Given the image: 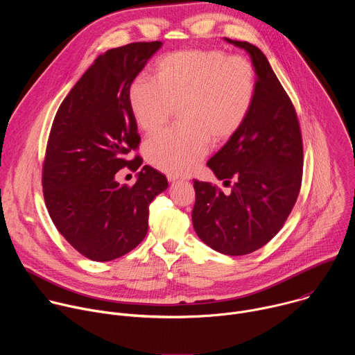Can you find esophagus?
Wrapping results in <instances>:
<instances>
[{"label": "esophagus", "mask_w": 355, "mask_h": 355, "mask_svg": "<svg viewBox=\"0 0 355 355\" xmlns=\"http://www.w3.org/2000/svg\"><path fill=\"white\" fill-rule=\"evenodd\" d=\"M167 178H168V181H170V182H178V181H182V180H180V178H178V177H175V175H168Z\"/></svg>", "instance_id": "obj_1"}]
</instances>
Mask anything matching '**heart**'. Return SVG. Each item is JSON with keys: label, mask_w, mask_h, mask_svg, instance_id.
Instances as JSON below:
<instances>
[{"label": "heart", "mask_w": 355, "mask_h": 355, "mask_svg": "<svg viewBox=\"0 0 355 355\" xmlns=\"http://www.w3.org/2000/svg\"><path fill=\"white\" fill-rule=\"evenodd\" d=\"M155 81L137 77L129 87V105L140 130L155 133L178 110L180 128L150 137L143 146L150 166L185 175L214 144L230 140L245 123L257 92L250 60L223 50H181L160 58Z\"/></svg>", "instance_id": "b5f03b06"}]
</instances>
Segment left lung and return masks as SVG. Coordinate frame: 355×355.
I'll use <instances>...</instances> for the list:
<instances>
[{
    "label": "left lung",
    "instance_id": "obj_1",
    "mask_svg": "<svg viewBox=\"0 0 355 355\" xmlns=\"http://www.w3.org/2000/svg\"><path fill=\"white\" fill-rule=\"evenodd\" d=\"M244 49L257 74V92L243 128L208 162L230 193L193 181L192 223L198 237L226 256H244L266 245L284 226L297 199L303 144L296 111L261 50Z\"/></svg>",
    "mask_w": 355,
    "mask_h": 355
}]
</instances>
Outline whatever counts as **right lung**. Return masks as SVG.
<instances>
[{
    "label": "right lung",
    "mask_w": 355,
    "mask_h": 355,
    "mask_svg": "<svg viewBox=\"0 0 355 355\" xmlns=\"http://www.w3.org/2000/svg\"><path fill=\"white\" fill-rule=\"evenodd\" d=\"M162 42H135L108 50L76 83L58 110L42 168L44 204L62 236L84 257L111 261L132 251L148 229V205L168 187L143 160L129 105V87Z\"/></svg>",
    "instance_id": "1"
}]
</instances>
